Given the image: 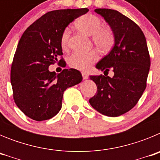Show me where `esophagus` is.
Here are the masks:
<instances>
[{"label":"esophagus","instance_id":"1","mask_svg":"<svg viewBox=\"0 0 160 160\" xmlns=\"http://www.w3.org/2000/svg\"><path fill=\"white\" fill-rule=\"evenodd\" d=\"M82 78L84 80L88 78V73L87 72H82Z\"/></svg>","mask_w":160,"mask_h":160}]
</instances>
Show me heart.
<instances>
[{
    "label": "heart",
    "instance_id": "obj_1",
    "mask_svg": "<svg viewBox=\"0 0 160 160\" xmlns=\"http://www.w3.org/2000/svg\"><path fill=\"white\" fill-rule=\"evenodd\" d=\"M78 29L88 36H92L94 43L102 50H107L114 43L113 32L108 28H102V23L99 18L93 14H86L79 18L75 22ZM70 31L66 28L61 35V46L66 49L69 46ZM99 58L98 53L94 50L88 52H73L68 58V63L71 67L81 70L90 69Z\"/></svg>",
    "mask_w": 160,
    "mask_h": 160
}]
</instances>
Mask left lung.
Masks as SVG:
<instances>
[{
    "mask_svg": "<svg viewBox=\"0 0 160 160\" xmlns=\"http://www.w3.org/2000/svg\"><path fill=\"white\" fill-rule=\"evenodd\" d=\"M114 34V46L97 63L104 75H90L97 93L89 100L91 107L101 114L117 117L136 105L146 88L151 61L146 38L141 29L128 17L116 10L96 8ZM113 77L105 75L108 70Z\"/></svg>",
    "mask_w": 160,
    "mask_h": 160,
    "instance_id": "1",
    "label": "left lung"
}]
</instances>
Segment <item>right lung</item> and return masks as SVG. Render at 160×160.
<instances>
[{
  "mask_svg": "<svg viewBox=\"0 0 160 160\" xmlns=\"http://www.w3.org/2000/svg\"><path fill=\"white\" fill-rule=\"evenodd\" d=\"M88 8L48 12L26 29L20 39L11 67V85L18 108L36 121L53 118L62 108L63 93L82 80L75 69L58 74L49 66L63 54L61 35L73 21ZM61 59L59 62L63 63Z\"/></svg>",
  "mask_w": 160,
  "mask_h": 160,
  "instance_id": "obj_1",
  "label": "right lung"
}]
</instances>
